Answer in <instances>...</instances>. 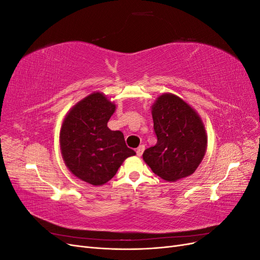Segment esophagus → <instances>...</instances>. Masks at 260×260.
Listing matches in <instances>:
<instances>
[{
  "label": "esophagus",
  "instance_id": "obj_1",
  "mask_svg": "<svg viewBox=\"0 0 260 260\" xmlns=\"http://www.w3.org/2000/svg\"><path fill=\"white\" fill-rule=\"evenodd\" d=\"M144 149H145V146H144V145H140V146L137 148V155H138V156H142V154H143V152H144Z\"/></svg>",
  "mask_w": 260,
  "mask_h": 260
}]
</instances>
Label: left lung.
Here are the masks:
<instances>
[{"label":"left lung","mask_w":260,"mask_h":260,"mask_svg":"<svg viewBox=\"0 0 260 260\" xmlns=\"http://www.w3.org/2000/svg\"><path fill=\"white\" fill-rule=\"evenodd\" d=\"M157 143L143 159L155 175L175 182L191 176L206 153L207 136L199 114L182 99L164 93L152 106Z\"/></svg>","instance_id":"1"}]
</instances>
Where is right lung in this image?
Instances as JSON below:
<instances>
[{"mask_svg": "<svg viewBox=\"0 0 260 260\" xmlns=\"http://www.w3.org/2000/svg\"><path fill=\"white\" fill-rule=\"evenodd\" d=\"M115 109L103 93L94 92L78 102L61 124L62 159L73 175L92 185L108 182L123 160L136 155L125 145L121 131L107 127Z\"/></svg>", "mask_w": 260, "mask_h": 260, "instance_id": "1", "label": "right lung"}]
</instances>
